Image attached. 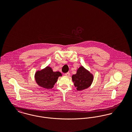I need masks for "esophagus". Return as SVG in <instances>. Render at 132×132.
<instances>
[{
    "label": "esophagus",
    "mask_w": 132,
    "mask_h": 132,
    "mask_svg": "<svg viewBox=\"0 0 132 132\" xmlns=\"http://www.w3.org/2000/svg\"><path fill=\"white\" fill-rule=\"evenodd\" d=\"M65 75L67 76V77H69L70 76V73L69 72H67L65 74Z\"/></svg>",
    "instance_id": "esophagus-1"
}]
</instances>
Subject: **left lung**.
Returning <instances> with one entry per match:
<instances>
[{"instance_id": "obj_1", "label": "left lung", "mask_w": 132, "mask_h": 132, "mask_svg": "<svg viewBox=\"0 0 132 132\" xmlns=\"http://www.w3.org/2000/svg\"><path fill=\"white\" fill-rule=\"evenodd\" d=\"M74 86L78 90H82L88 88L92 84L94 77L82 66L78 69L77 73L72 77Z\"/></svg>"}]
</instances>
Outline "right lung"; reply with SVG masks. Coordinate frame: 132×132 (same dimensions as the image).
I'll list each match as a JSON object with an SVG mask.
<instances>
[{
    "mask_svg": "<svg viewBox=\"0 0 132 132\" xmlns=\"http://www.w3.org/2000/svg\"><path fill=\"white\" fill-rule=\"evenodd\" d=\"M62 74L59 72H53L51 68L46 67L35 74V80L38 85L43 88L50 89L53 87L59 76Z\"/></svg>",
    "mask_w": 132,
    "mask_h": 132,
    "instance_id": "obj_1",
    "label": "right lung"
}]
</instances>
